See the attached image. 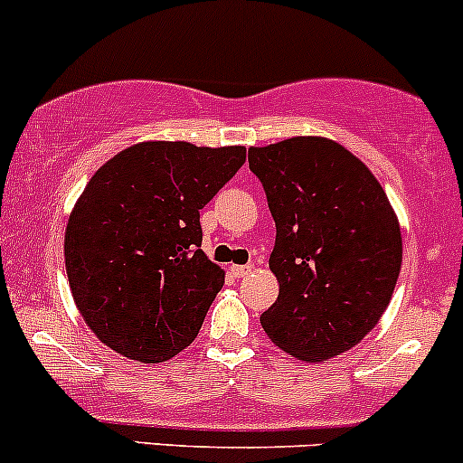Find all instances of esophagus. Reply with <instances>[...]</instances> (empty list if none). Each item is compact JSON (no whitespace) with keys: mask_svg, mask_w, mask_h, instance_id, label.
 Wrapping results in <instances>:
<instances>
[{"mask_svg":"<svg viewBox=\"0 0 463 463\" xmlns=\"http://www.w3.org/2000/svg\"><path fill=\"white\" fill-rule=\"evenodd\" d=\"M251 271V265H232V274L236 276V279H242V276H247Z\"/></svg>","mask_w":463,"mask_h":463,"instance_id":"34e87169","label":"esophagus"}]
</instances>
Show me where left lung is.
<instances>
[{
    "instance_id": "8db88e82",
    "label": "left lung",
    "mask_w": 463,
    "mask_h": 463,
    "mask_svg": "<svg viewBox=\"0 0 463 463\" xmlns=\"http://www.w3.org/2000/svg\"><path fill=\"white\" fill-rule=\"evenodd\" d=\"M276 222L269 269L279 298L265 335L301 361L350 350L379 323L402 269V232L373 171L335 140L251 146Z\"/></svg>"
}]
</instances>
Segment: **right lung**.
Here are the masks:
<instances>
[{"label":"right lung","mask_w":463,"mask_h":463,"mask_svg":"<svg viewBox=\"0 0 463 463\" xmlns=\"http://www.w3.org/2000/svg\"><path fill=\"white\" fill-rule=\"evenodd\" d=\"M242 162L245 146L140 142L89 180L64 260L80 314L111 350L160 364L196 338L225 283L200 250V209Z\"/></svg>","instance_id":"1"}]
</instances>
